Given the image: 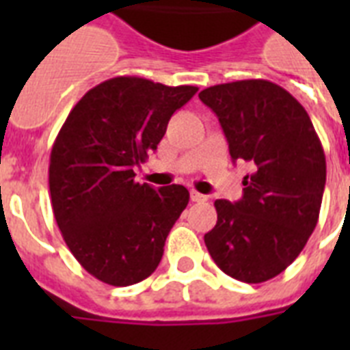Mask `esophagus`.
Wrapping results in <instances>:
<instances>
[{
    "label": "esophagus",
    "instance_id": "1",
    "mask_svg": "<svg viewBox=\"0 0 350 350\" xmlns=\"http://www.w3.org/2000/svg\"><path fill=\"white\" fill-rule=\"evenodd\" d=\"M191 200L192 202L202 203V202H207V196H205V194H200V192L196 191H191Z\"/></svg>",
    "mask_w": 350,
    "mask_h": 350
}]
</instances>
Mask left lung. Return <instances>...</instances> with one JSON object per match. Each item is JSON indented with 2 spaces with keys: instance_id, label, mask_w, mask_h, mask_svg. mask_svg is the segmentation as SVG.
Returning a JSON list of instances; mask_svg holds the SVG:
<instances>
[{
  "instance_id": "1",
  "label": "left lung",
  "mask_w": 350,
  "mask_h": 350,
  "mask_svg": "<svg viewBox=\"0 0 350 350\" xmlns=\"http://www.w3.org/2000/svg\"><path fill=\"white\" fill-rule=\"evenodd\" d=\"M200 100L218 116L230 158L254 165L239 202H214L208 254L234 280L267 282L298 258L318 224L327 176L320 137L301 103L267 79L214 85Z\"/></svg>"
}]
</instances>
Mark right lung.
<instances>
[{
  "label": "right lung",
  "mask_w": 350,
  "mask_h": 350,
  "mask_svg": "<svg viewBox=\"0 0 350 350\" xmlns=\"http://www.w3.org/2000/svg\"><path fill=\"white\" fill-rule=\"evenodd\" d=\"M198 87L118 76L74 105L51 150L52 211L65 243L100 282L126 287L156 271L189 203L183 185L154 189L134 167L158 148L170 116Z\"/></svg>",
  "instance_id": "1"
}]
</instances>
